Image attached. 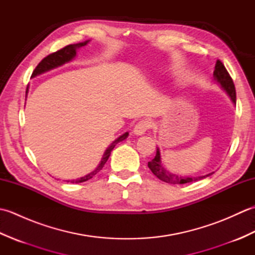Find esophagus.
Instances as JSON below:
<instances>
[{"instance_id": "1", "label": "esophagus", "mask_w": 255, "mask_h": 255, "mask_svg": "<svg viewBox=\"0 0 255 255\" xmlns=\"http://www.w3.org/2000/svg\"><path fill=\"white\" fill-rule=\"evenodd\" d=\"M150 126H151V123L148 121V119H142V121H140L134 125L133 133L137 134V136H141V134L145 133V131L148 130Z\"/></svg>"}]
</instances>
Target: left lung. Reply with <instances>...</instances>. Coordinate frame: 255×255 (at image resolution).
<instances>
[{
	"instance_id": "8db88e82",
	"label": "left lung",
	"mask_w": 255,
	"mask_h": 255,
	"mask_svg": "<svg viewBox=\"0 0 255 255\" xmlns=\"http://www.w3.org/2000/svg\"><path fill=\"white\" fill-rule=\"evenodd\" d=\"M214 75L216 80L218 81L220 85L226 90L227 93L229 94L231 97V100L234 103L237 101V96H236V88H235V83L232 81L229 72L227 71V69L225 68L224 63L220 60H217L216 62V67H215V71ZM148 166L151 170V172L153 174L160 178L161 181H163L165 183L169 184H186V183H192V182H196L198 180H202V178H205L206 176H209L211 174H208L206 176H199V177H182V176H177L174 174H171V173L167 172L163 166L161 164V158H160V151L159 149H156V154L154 158L148 162Z\"/></svg>"
}]
</instances>
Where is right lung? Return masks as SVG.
<instances>
[{
  "instance_id": "right-lung-1",
  "label": "right lung",
  "mask_w": 255,
  "mask_h": 255,
  "mask_svg": "<svg viewBox=\"0 0 255 255\" xmlns=\"http://www.w3.org/2000/svg\"><path fill=\"white\" fill-rule=\"evenodd\" d=\"M86 44H88V41L79 42V44H73V45H68L66 47H63L62 49H60V50L50 53V55H48L47 57H45L39 63H38V66L35 68L34 72H32V74H31V77H36V75H38V74L44 73V72L48 71V70H51L53 68L59 67V66H61V64L70 61L75 56V53H77V51H75V50H77L78 48H80V47L85 46ZM26 93H27V91H26ZM127 136H128V132L124 133L123 136H121L118 139H116L115 141H114L110 145V147H108V149L105 151L104 156H103V159L101 161L100 165L96 167L95 171L90 173V174H88V175H85L84 177H80V178H78V180H72V181H68V182H71V183H82V182L88 181V180H90V178L93 177L96 174V173H99L103 169V166L105 165L106 161L108 160V158H110L112 150L117 144V142L123 141L124 139L127 138Z\"/></svg>"
}]
</instances>
